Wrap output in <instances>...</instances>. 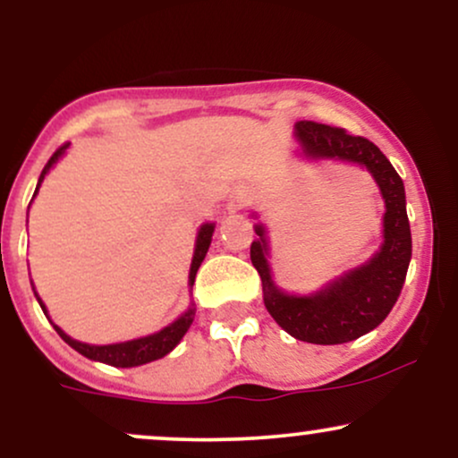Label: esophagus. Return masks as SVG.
<instances>
[{
	"label": "esophagus",
	"mask_w": 458,
	"mask_h": 458,
	"mask_svg": "<svg viewBox=\"0 0 458 458\" xmlns=\"http://www.w3.org/2000/svg\"><path fill=\"white\" fill-rule=\"evenodd\" d=\"M250 199H251V196L245 187H236L234 191L230 193V199H228L230 211H239V208L247 207V204H250Z\"/></svg>",
	"instance_id": "esophagus-1"
}]
</instances>
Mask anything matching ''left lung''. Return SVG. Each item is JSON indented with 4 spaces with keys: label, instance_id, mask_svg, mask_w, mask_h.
Here are the masks:
<instances>
[{
    "label": "left lung",
    "instance_id": "left-lung-1",
    "mask_svg": "<svg viewBox=\"0 0 458 458\" xmlns=\"http://www.w3.org/2000/svg\"><path fill=\"white\" fill-rule=\"evenodd\" d=\"M297 157L306 161H343L360 165L375 178L386 213L381 247L366 262L331 277L318 291L288 293L273 280L271 245L265 224H256L250 250L251 265L262 280V299L280 327L310 344H344L386 320L396 303L411 260V228L403 178L372 141L318 123L295 124ZM256 217V215H251Z\"/></svg>",
    "mask_w": 458,
    "mask_h": 458
}]
</instances>
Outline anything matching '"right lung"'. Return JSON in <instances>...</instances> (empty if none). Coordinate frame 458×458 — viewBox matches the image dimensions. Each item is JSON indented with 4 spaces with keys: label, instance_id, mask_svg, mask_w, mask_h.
<instances>
[{
    "label": "right lung",
    "instance_id": "1",
    "mask_svg": "<svg viewBox=\"0 0 458 458\" xmlns=\"http://www.w3.org/2000/svg\"><path fill=\"white\" fill-rule=\"evenodd\" d=\"M68 146H71V144H64V146H62V148H57L54 152V157H51V159H49V163H47V165H45V170L40 172V178H38V185H36L34 198H36V193H38L40 185H43L45 176L51 172V167H54L55 163L66 155ZM34 198H31V199H34ZM213 233H215V222H204L198 228L196 245H193V256H191V267H189V282H187L189 293H191L193 282H196V273L199 269V265H202L204 256H207L208 247H211ZM34 295H36V301H38L40 308H43L45 317L49 318L47 306L43 303V299L38 297L36 288H34ZM193 317H196V303L189 301V308L185 310V312H182L178 318L172 320L170 325H165V327H163V329L155 331V334L141 335V338L124 340V343H114V344L79 343V340L71 338V335H68L64 329L57 327L54 320H51V318L49 320H51V325H54V329L57 331V334H60V338L64 340L68 346H72V349H75L77 353H81L83 357H88V360L101 361V364L115 366V368H135V366L150 364V361H155V360H161V357H165L167 353H170V351H174L176 344L182 340V335L187 334V329L191 327Z\"/></svg>",
    "mask_w": 458,
    "mask_h": 458
}]
</instances>
